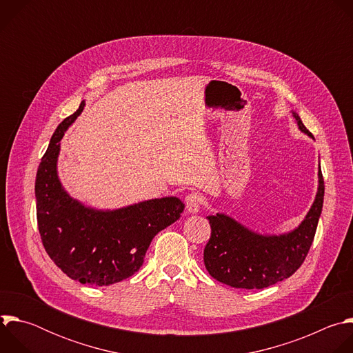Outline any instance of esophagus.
Here are the masks:
<instances>
[{
	"instance_id": "esophagus-1",
	"label": "esophagus",
	"mask_w": 353,
	"mask_h": 353,
	"mask_svg": "<svg viewBox=\"0 0 353 353\" xmlns=\"http://www.w3.org/2000/svg\"><path fill=\"white\" fill-rule=\"evenodd\" d=\"M184 204H185V210L188 214H196L199 211V205H201V199L196 194L191 192L185 196L184 199Z\"/></svg>"
}]
</instances>
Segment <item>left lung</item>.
<instances>
[{
	"instance_id": "obj_1",
	"label": "left lung",
	"mask_w": 353,
	"mask_h": 353,
	"mask_svg": "<svg viewBox=\"0 0 353 353\" xmlns=\"http://www.w3.org/2000/svg\"><path fill=\"white\" fill-rule=\"evenodd\" d=\"M301 132L314 138L292 112ZM324 203V179L319 168L314 203L301 223L283 234H260L225 214L207 216L211 237L204 250L207 271L232 288L263 289L293 275L303 264L313 243Z\"/></svg>"
}]
</instances>
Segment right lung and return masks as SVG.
<instances>
[{"instance_id":"right-lung-1","label":"right lung","mask_w":353,"mask_h":353,"mask_svg":"<svg viewBox=\"0 0 353 353\" xmlns=\"http://www.w3.org/2000/svg\"><path fill=\"white\" fill-rule=\"evenodd\" d=\"M54 131L37 169L34 194L39 232L47 254L71 279L109 286L134 275L152 239L180 218L177 196L142 201L119 210H94L74 199L57 174L60 141L83 110Z\"/></svg>"}]
</instances>
